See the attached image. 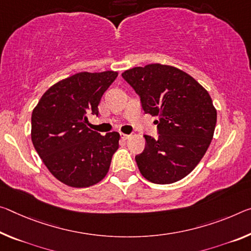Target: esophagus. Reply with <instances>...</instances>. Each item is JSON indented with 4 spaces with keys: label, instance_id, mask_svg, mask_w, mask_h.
I'll return each instance as SVG.
<instances>
[{
    "label": "esophagus",
    "instance_id": "1",
    "mask_svg": "<svg viewBox=\"0 0 251 251\" xmlns=\"http://www.w3.org/2000/svg\"><path fill=\"white\" fill-rule=\"evenodd\" d=\"M121 137L123 138V140L124 141H126V140H128V138L130 137V135H128V134H124V133H122L121 134Z\"/></svg>",
    "mask_w": 251,
    "mask_h": 251
}]
</instances>
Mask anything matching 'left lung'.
<instances>
[{
    "mask_svg": "<svg viewBox=\"0 0 251 251\" xmlns=\"http://www.w3.org/2000/svg\"><path fill=\"white\" fill-rule=\"evenodd\" d=\"M141 97L143 110L157 117L158 136L144 135L146 146L136 155L146 180L171 184L200 163L212 141L217 109L204 87L172 66L152 63L122 74Z\"/></svg>",
    "mask_w": 251,
    "mask_h": 251,
    "instance_id": "1",
    "label": "left lung"
}]
</instances>
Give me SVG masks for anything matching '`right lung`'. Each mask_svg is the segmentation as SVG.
<instances>
[{
  "instance_id": "obj_1",
  "label": "right lung",
  "mask_w": 251,
  "mask_h": 251,
  "mask_svg": "<svg viewBox=\"0 0 251 251\" xmlns=\"http://www.w3.org/2000/svg\"><path fill=\"white\" fill-rule=\"evenodd\" d=\"M117 71L78 73L51 86L31 116V140L52 176L73 188H88L108 173L118 150L117 132L102 136L88 128L105 91Z\"/></svg>"
}]
</instances>
